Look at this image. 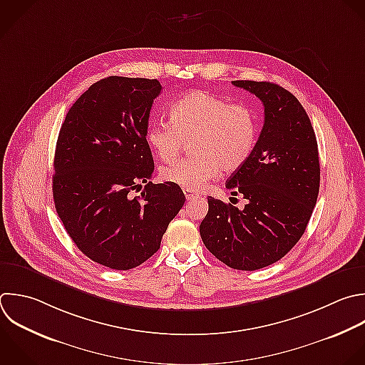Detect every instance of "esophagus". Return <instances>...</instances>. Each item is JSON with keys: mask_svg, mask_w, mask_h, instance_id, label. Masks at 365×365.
<instances>
[{"mask_svg": "<svg viewBox=\"0 0 365 365\" xmlns=\"http://www.w3.org/2000/svg\"><path fill=\"white\" fill-rule=\"evenodd\" d=\"M184 194H185V198L187 201H191V200H195L200 197V194L194 192V191H190V190H184Z\"/></svg>", "mask_w": 365, "mask_h": 365, "instance_id": "esophagus-1", "label": "esophagus"}]
</instances>
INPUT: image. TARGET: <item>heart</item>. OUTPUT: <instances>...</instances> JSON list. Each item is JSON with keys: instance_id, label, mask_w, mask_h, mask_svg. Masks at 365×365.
Instances as JSON below:
<instances>
[{"instance_id": "heart-1", "label": "heart", "mask_w": 365, "mask_h": 365, "mask_svg": "<svg viewBox=\"0 0 365 365\" xmlns=\"http://www.w3.org/2000/svg\"><path fill=\"white\" fill-rule=\"evenodd\" d=\"M171 123H154L147 141L160 160L173 163L190 141L191 157L161 170L164 181L198 191L220 171L234 173L250 158L258 118L252 107L205 91H191L170 110Z\"/></svg>"}]
</instances>
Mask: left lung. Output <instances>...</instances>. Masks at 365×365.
I'll return each instance as SVG.
<instances>
[{
    "mask_svg": "<svg viewBox=\"0 0 365 365\" xmlns=\"http://www.w3.org/2000/svg\"><path fill=\"white\" fill-rule=\"evenodd\" d=\"M264 104V125L245 164L225 187L247 204L208 197L200 225L204 245L234 269L254 271L281 259L302 237L319 190L318 145L299 101L268 81H232Z\"/></svg>",
    "mask_w": 365,
    "mask_h": 365,
    "instance_id": "left-lung-1",
    "label": "left lung"
}]
</instances>
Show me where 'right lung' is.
<instances>
[{
    "mask_svg": "<svg viewBox=\"0 0 365 365\" xmlns=\"http://www.w3.org/2000/svg\"><path fill=\"white\" fill-rule=\"evenodd\" d=\"M161 88L157 80L103 78L73 104L58 134L56 210L78 250L113 269L153 257L185 202L180 185L150 181L147 130Z\"/></svg>",
    "mask_w": 365,
    "mask_h": 365,
    "instance_id": "obj_1",
    "label": "right lung"
}]
</instances>
